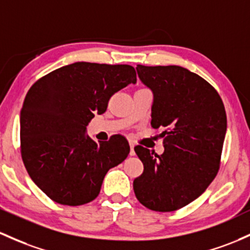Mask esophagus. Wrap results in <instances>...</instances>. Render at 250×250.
<instances>
[{
    "label": "esophagus",
    "instance_id": "obj_1",
    "mask_svg": "<svg viewBox=\"0 0 250 250\" xmlns=\"http://www.w3.org/2000/svg\"><path fill=\"white\" fill-rule=\"evenodd\" d=\"M130 155H135V150H134V147H135V146H134V144H133V142H130Z\"/></svg>",
    "mask_w": 250,
    "mask_h": 250
}]
</instances>
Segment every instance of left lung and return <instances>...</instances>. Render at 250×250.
<instances>
[{
    "mask_svg": "<svg viewBox=\"0 0 250 250\" xmlns=\"http://www.w3.org/2000/svg\"><path fill=\"white\" fill-rule=\"evenodd\" d=\"M136 71L154 96L150 125L166 130L161 155L134 148L144 164L134 192L148 209L175 211L198 198L218 173L226 109L215 87L188 68L138 65Z\"/></svg>",
    "mask_w": 250,
    "mask_h": 250,
    "instance_id": "8db88e82",
    "label": "left lung"
}]
</instances>
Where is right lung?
<instances>
[{
    "label": "right lung",
    "mask_w": 250,
    "mask_h": 250,
    "mask_svg": "<svg viewBox=\"0 0 250 250\" xmlns=\"http://www.w3.org/2000/svg\"><path fill=\"white\" fill-rule=\"evenodd\" d=\"M135 83L130 65L78 62L32 85L20 115L21 156L29 177L52 201L70 207L94 201L106 172L129 154L125 136L96 142L86 125L105 112L115 92Z\"/></svg>",
    "instance_id": "right-lung-1"
}]
</instances>
